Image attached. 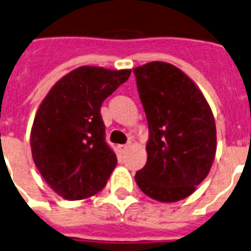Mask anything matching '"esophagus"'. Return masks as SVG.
I'll return each instance as SVG.
<instances>
[{
  "instance_id": "obj_1",
  "label": "esophagus",
  "mask_w": 251,
  "mask_h": 251,
  "mask_svg": "<svg viewBox=\"0 0 251 251\" xmlns=\"http://www.w3.org/2000/svg\"><path fill=\"white\" fill-rule=\"evenodd\" d=\"M117 149H119V151L121 152V154H124V152L127 151L128 145H119V147H117Z\"/></svg>"
}]
</instances>
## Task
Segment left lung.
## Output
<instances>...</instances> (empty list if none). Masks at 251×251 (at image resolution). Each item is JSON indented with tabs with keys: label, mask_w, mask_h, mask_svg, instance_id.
<instances>
[{
	"label": "left lung",
	"mask_w": 251,
	"mask_h": 251,
	"mask_svg": "<svg viewBox=\"0 0 251 251\" xmlns=\"http://www.w3.org/2000/svg\"><path fill=\"white\" fill-rule=\"evenodd\" d=\"M149 126L148 159L136 172L139 188L159 202H177L196 191L216 154L210 104L177 67L150 62L134 69Z\"/></svg>",
	"instance_id": "8db88e82"
}]
</instances>
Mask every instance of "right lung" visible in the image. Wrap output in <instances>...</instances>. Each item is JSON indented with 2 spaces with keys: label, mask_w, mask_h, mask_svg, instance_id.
<instances>
[{
  "label": "right lung",
  "mask_w": 251,
  "mask_h": 251,
  "mask_svg": "<svg viewBox=\"0 0 251 251\" xmlns=\"http://www.w3.org/2000/svg\"><path fill=\"white\" fill-rule=\"evenodd\" d=\"M130 74V69L83 65L60 78L39 106L30 135L32 159L50 188L64 200L99 193L116 167L100 112L102 102Z\"/></svg>",
  "instance_id": "right-lung-1"
}]
</instances>
